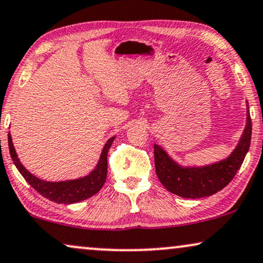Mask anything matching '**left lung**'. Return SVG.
I'll use <instances>...</instances> for the list:
<instances>
[{
  "instance_id": "obj_1",
  "label": "left lung",
  "mask_w": 263,
  "mask_h": 263,
  "mask_svg": "<svg viewBox=\"0 0 263 263\" xmlns=\"http://www.w3.org/2000/svg\"><path fill=\"white\" fill-rule=\"evenodd\" d=\"M249 109V107H248ZM251 119L247 114V125L239 143L225 160L203 167H183L173 161L157 144L154 145L156 174L168 191L184 198H202L222 190L243 163L251 141Z\"/></svg>"
}]
</instances>
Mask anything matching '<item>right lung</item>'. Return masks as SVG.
Instances as JSON below:
<instances>
[{
  "label": "right lung",
  "instance_id": "1",
  "mask_svg": "<svg viewBox=\"0 0 263 263\" xmlns=\"http://www.w3.org/2000/svg\"><path fill=\"white\" fill-rule=\"evenodd\" d=\"M115 137H111L108 139V142L104 144L102 153H101V157L99 163L95 170L86 177L79 178V179L74 180H66V181H45L42 180L40 178L34 177L31 174L25 167L23 166L20 160L17 159V155L14 149L12 137L10 134H8V146L10 157H12L14 164L17 168L20 174L25 178V180L32 186L34 190L43 196V197L48 198L49 201L56 202V203H64V204H71V203H77L84 199L92 197L93 195L97 194L101 189H102L103 184L106 183L107 178V154L109 150L111 143H113Z\"/></svg>",
  "mask_w": 263,
  "mask_h": 263
}]
</instances>
